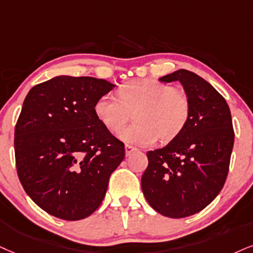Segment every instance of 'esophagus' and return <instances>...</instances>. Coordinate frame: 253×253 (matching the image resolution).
<instances>
[{"label":"esophagus","instance_id":"34e87169","mask_svg":"<svg viewBox=\"0 0 253 253\" xmlns=\"http://www.w3.org/2000/svg\"><path fill=\"white\" fill-rule=\"evenodd\" d=\"M137 149L135 148V146H132V145H126V156H130L132 154L133 151H136Z\"/></svg>","mask_w":253,"mask_h":253}]
</instances>
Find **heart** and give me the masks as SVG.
Returning <instances> with one entry per match:
<instances>
[{
    "label": "heart",
    "instance_id": "obj_1",
    "mask_svg": "<svg viewBox=\"0 0 253 253\" xmlns=\"http://www.w3.org/2000/svg\"><path fill=\"white\" fill-rule=\"evenodd\" d=\"M188 97L169 84L155 80L133 81L121 88L117 96L105 93L96 101L95 114L110 131H118L135 112L136 123L124 127L118 137L127 144L150 146L160 137L173 139L190 117Z\"/></svg>",
    "mask_w": 253,
    "mask_h": 253
}]
</instances>
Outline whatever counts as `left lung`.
Returning <instances> with one entry per match:
<instances>
[{"label":"left lung","mask_w":253,"mask_h":253,"mask_svg":"<svg viewBox=\"0 0 253 253\" xmlns=\"http://www.w3.org/2000/svg\"><path fill=\"white\" fill-rule=\"evenodd\" d=\"M160 81L180 82L191 110L180 133L163 148L146 152L142 190L158 213L183 218L207 208L223 189L235 132L226 101L201 76L179 69Z\"/></svg>","instance_id":"obj_1"}]
</instances>
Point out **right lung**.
Returning a JSON list of instances; mask_svg holds the SVG:
<instances>
[{
  "instance_id": "1",
  "label": "right lung",
  "mask_w": 253,
  "mask_h": 253,
  "mask_svg": "<svg viewBox=\"0 0 253 253\" xmlns=\"http://www.w3.org/2000/svg\"><path fill=\"white\" fill-rule=\"evenodd\" d=\"M115 84L95 77L56 76L28 92L15 126V158L28 196L51 216L80 220L95 212L124 144L95 114Z\"/></svg>"
}]
</instances>
